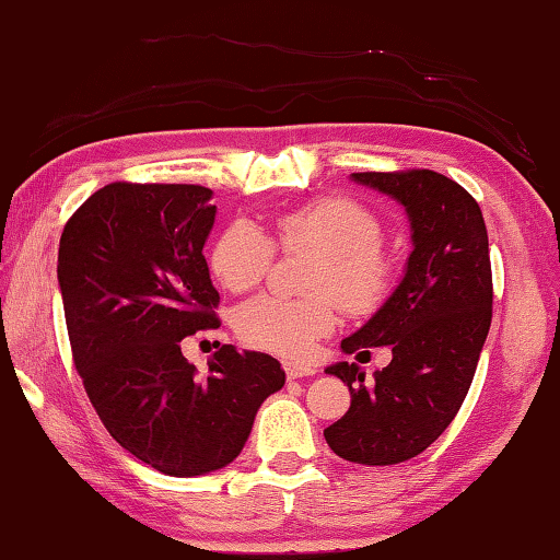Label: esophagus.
Returning <instances> with one entry per match:
<instances>
[{"label":"esophagus","instance_id":"1","mask_svg":"<svg viewBox=\"0 0 560 560\" xmlns=\"http://www.w3.org/2000/svg\"><path fill=\"white\" fill-rule=\"evenodd\" d=\"M282 368H284V375H288L290 380L307 377V375H314V373H316L312 365H307V363H298V361H284V363H282Z\"/></svg>","mask_w":560,"mask_h":560}]
</instances>
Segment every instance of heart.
<instances>
[{"label":"heart","mask_w":560,"mask_h":560,"mask_svg":"<svg viewBox=\"0 0 560 560\" xmlns=\"http://www.w3.org/2000/svg\"><path fill=\"white\" fill-rule=\"evenodd\" d=\"M380 217L351 197L312 199L278 214L270 236L248 219L221 229L209 262L229 292H248L266 280L282 253H314L307 290L312 300L276 294L241 304L234 316L238 339L258 351L300 358L339 324V307L351 316H371L389 300L397 284V258L385 244Z\"/></svg>","instance_id":"1"}]
</instances>
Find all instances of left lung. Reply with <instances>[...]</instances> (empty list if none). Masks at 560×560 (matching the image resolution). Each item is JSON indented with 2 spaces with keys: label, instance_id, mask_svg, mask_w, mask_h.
<instances>
[{
  "label": "left lung",
  "instance_id": "1",
  "mask_svg": "<svg viewBox=\"0 0 560 560\" xmlns=\"http://www.w3.org/2000/svg\"><path fill=\"white\" fill-rule=\"evenodd\" d=\"M353 180L407 209L415 250L393 298L341 341L343 353L389 346V365L371 385L358 363L326 368L348 385L351 407L324 439L343 460L395 466L444 434L470 389L492 322L488 229L468 189L441 173L411 167Z\"/></svg>",
  "mask_w": 560,
  "mask_h": 560
}]
</instances>
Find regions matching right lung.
Masks as SVG:
<instances>
[{"label": "right lung", "instance_id": "right-lung-1", "mask_svg": "<svg viewBox=\"0 0 560 560\" xmlns=\"http://www.w3.org/2000/svg\"><path fill=\"white\" fill-rule=\"evenodd\" d=\"M202 185L112 183L68 219L58 282L84 393L145 466L175 478L229 466L268 395L284 385L276 358L221 346L197 377L180 351L219 329L205 241L214 226Z\"/></svg>", "mask_w": 560, "mask_h": 560}]
</instances>
